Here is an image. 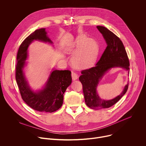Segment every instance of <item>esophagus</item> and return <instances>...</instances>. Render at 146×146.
Wrapping results in <instances>:
<instances>
[{
	"label": "esophagus",
	"mask_w": 146,
	"mask_h": 146,
	"mask_svg": "<svg viewBox=\"0 0 146 146\" xmlns=\"http://www.w3.org/2000/svg\"><path fill=\"white\" fill-rule=\"evenodd\" d=\"M72 77L73 80H76L78 78V74H76L75 72H72Z\"/></svg>",
	"instance_id": "esophagus-1"
}]
</instances>
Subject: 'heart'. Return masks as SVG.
<instances>
[{
    "label": "heart",
    "instance_id": "1",
    "mask_svg": "<svg viewBox=\"0 0 146 146\" xmlns=\"http://www.w3.org/2000/svg\"><path fill=\"white\" fill-rule=\"evenodd\" d=\"M76 44L80 50L73 58V64L78 68H86L92 65L98 52L96 44L84 36H80L77 40Z\"/></svg>",
    "mask_w": 146,
    "mask_h": 146
}]
</instances>
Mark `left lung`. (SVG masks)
<instances>
[{"instance_id":"8db88e82","label":"left lung","mask_w":146,"mask_h":146,"mask_svg":"<svg viewBox=\"0 0 146 146\" xmlns=\"http://www.w3.org/2000/svg\"><path fill=\"white\" fill-rule=\"evenodd\" d=\"M96 28L102 33L107 47L96 64L91 68L82 70L79 77L82 86L85 102L89 108L93 109L110 108L125 95L128 88V83L122 93L114 99H100L96 93V88L104 74L114 67L123 68L128 70L129 73V60L122 41L108 28L102 26H97Z\"/></svg>"}]
</instances>
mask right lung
<instances>
[{"label":"right lung","instance_id":"obj_1","mask_svg":"<svg viewBox=\"0 0 146 146\" xmlns=\"http://www.w3.org/2000/svg\"><path fill=\"white\" fill-rule=\"evenodd\" d=\"M33 40L50 42L45 28L36 30L28 36L20 45L17 55L15 79L23 100L33 109L40 112L52 113L56 111L63 104L64 94L72 82L71 72L54 70L47 82L45 88L38 92H33L26 81L23 68L27 58V50Z\"/></svg>","mask_w":146,"mask_h":146}]
</instances>
